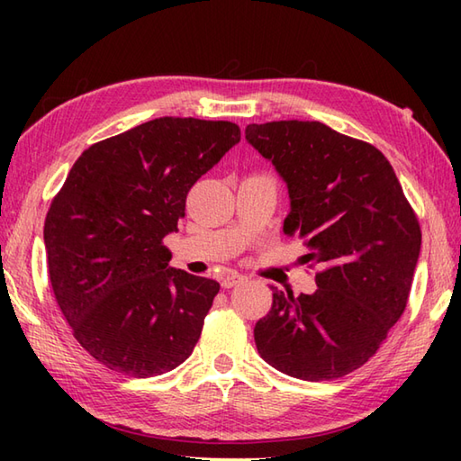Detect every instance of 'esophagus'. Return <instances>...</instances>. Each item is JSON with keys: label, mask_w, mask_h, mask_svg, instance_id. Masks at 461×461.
<instances>
[{"label": "esophagus", "mask_w": 461, "mask_h": 461, "mask_svg": "<svg viewBox=\"0 0 461 461\" xmlns=\"http://www.w3.org/2000/svg\"><path fill=\"white\" fill-rule=\"evenodd\" d=\"M246 277L241 276V273H238V271H228V273H223L221 276V287L223 289H231L233 285H238L240 281H243Z\"/></svg>", "instance_id": "34e87169"}]
</instances>
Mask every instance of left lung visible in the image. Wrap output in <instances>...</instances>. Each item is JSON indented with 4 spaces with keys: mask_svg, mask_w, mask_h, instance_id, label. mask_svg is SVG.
I'll return each mask as SVG.
<instances>
[{
    "mask_svg": "<svg viewBox=\"0 0 461 461\" xmlns=\"http://www.w3.org/2000/svg\"><path fill=\"white\" fill-rule=\"evenodd\" d=\"M246 139L287 182L289 238L309 249L312 295L273 289L253 337L283 375L332 380L360 368L402 317L422 243L418 215L376 146L317 121L249 124Z\"/></svg>",
    "mask_w": 461,
    "mask_h": 461,
    "instance_id": "left-lung-1",
    "label": "left lung"
}]
</instances>
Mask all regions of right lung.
<instances>
[{"label": "right lung", "mask_w": 461, "mask_h": 461, "mask_svg": "<svg viewBox=\"0 0 461 461\" xmlns=\"http://www.w3.org/2000/svg\"><path fill=\"white\" fill-rule=\"evenodd\" d=\"M241 139L236 122L162 116L89 146L47 212L55 301L103 366L149 378L192 355L220 283L168 267L185 195Z\"/></svg>", "instance_id": "add662e5"}]
</instances>
